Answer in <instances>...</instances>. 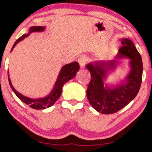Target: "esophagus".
Here are the masks:
<instances>
[{
	"label": "esophagus",
	"mask_w": 152,
	"mask_h": 152,
	"mask_svg": "<svg viewBox=\"0 0 152 152\" xmlns=\"http://www.w3.org/2000/svg\"><path fill=\"white\" fill-rule=\"evenodd\" d=\"M87 61H88V59H87V57L85 55H82V56H79V59H78V62H79V65H80L81 67H85V64L87 63Z\"/></svg>",
	"instance_id": "1"
}]
</instances>
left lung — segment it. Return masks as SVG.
<instances>
[{
    "instance_id": "left-lung-1",
    "label": "left lung",
    "mask_w": 152,
    "mask_h": 152,
    "mask_svg": "<svg viewBox=\"0 0 152 152\" xmlns=\"http://www.w3.org/2000/svg\"><path fill=\"white\" fill-rule=\"evenodd\" d=\"M118 58L126 56L131 59V71L125 85L113 89L104 85L107 70L115 67L117 61L96 62L90 63L87 68L90 72L91 79L87 90V97L92 107L102 114H113L123 109L133 100L140 90L142 82V58L133 42L123 39Z\"/></svg>"
}]
</instances>
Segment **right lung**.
Returning <instances> with one entry per match:
<instances>
[{
  "label": "right lung",
  "instance_id": "add662e5",
  "mask_svg": "<svg viewBox=\"0 0 152 152\" xmlns=\"http://www.w3.org/2000/svg\"><path fill=\"white\" fill-rule=\"evenodd\" d=\"M44 28H45L42 26L31 27L30 29H29L28 34L22 35L20 37L18 38V39H17L16 42L14 43L13 46L12 48V50L15 48L16 44L18 43V42L22 40L24 38L27 37L30 34V33L34 31H42L44 30ZM79 68H80L79 64L77 62H71V63L67 64V65H65V66L62 67V70H61L60 73H59V76H58L57 81H56V84H55L54 88H53V91L50 93V94H49V96H48L47 97L45 98H43V99H32L26 97V96H23V95H21L20 93H19L18 91H16V90H15V88L12 87L10 79H9V82H10V85L11 86V87H12L14 93H15V95H16L23 102H24V103L26 104L27 105H28L31 108L36 109V110H43V109L50 107V106H52L55 102H56V101L59 98V96H61V93H62V86L64 85V84L66 83L67 81L70 80V79H73V78L76 76V73H77L78 70H79ZM8 77H10V76H9V73Z\"/></svg>",
  "mask_w": 152,
  "mask_h": 152
}]
</instances>
